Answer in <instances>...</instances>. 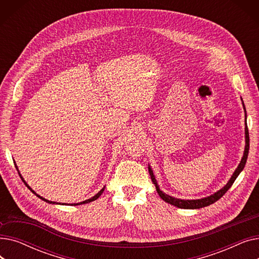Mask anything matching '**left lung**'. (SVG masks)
<instances>
[{"instance_id":"1","label":"left lung","mask_w":259,"mask_h":259,"mask_svg":"<svg viewBox=\"0 0 259 259\" xmlns=\"http://www.w3.org/2000/svg\"><path fill=\"white\" fill-rule=\"evenodd\" d=\"M247 120V119H246ZM249 147H250V138H249V130H248V126H247V122H246V148H244V153H243V156L241 158V161L240 164L238 165L237 169L235 170V172L233 173L232 178L230 179L229 183L223 188L221 189L219 192L214 193L213 195L211 196H208V197H205V198H201V199H192V200H184V199H179V198H174V197H171L165 193H162L160 191V189L156 183V180L154 178L153 175V172L151 170V168L149 167V173H150V176H151V180L153 182V184L155 185V188H156V191L158 193V195L160 196V198L162 200H165L166 202L170 203V205H173L175 207H179V208H182V209H200V208H203V207H207V206H210L212 205V203H214L215 201L219 200L221 197H223L225 195V193L228 191V190L231 188V186L233 185V183L235 182L236 178L239 175V173L242 171L244 165H246L247 162V158H248V154H249Z\"/></svg>"}]
</instances>
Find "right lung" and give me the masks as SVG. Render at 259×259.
Instances as JSON below:
<instances>
[{
    "label": "right lung",
    "mask_w": 259,
    "mask_h": 259,
    "mask_svg": "<svg viewBox=\"0 0 259 259\" xmlns=\"http://www.w3.org/2000/svg\"><path fill=\"white\" fill-rule=\"evenodd\" d=\"M20 176H21V174H20ZM21 179H22V178H21ZM23 182H24V181H23ZM24 183H25V182H24ZM25 185L29 188V190H30V191H31L32 193H34V194H35L37 197H39L40 199H43V200H45V201H47V202H50V203L52 202V201H50V200H47V199H45V198H44V197H42V196L37 195V194H36L34 191H32V189H31V188H30L28 185H27L26 183H25ZM104 190H105V188H103V189L101 190V191H100V192H99L97 195H94L93 197H91V198H89V199H87V200H85V201H81V202H79V203H72V205H73V206H77V205H83V203H88V202H90V201H93V200H95V199H98V198H99V197L102 195V193H103ZM54 203H56V202H54Z\"/></svg>",
    "instance_id": "add662e5"
}]
</instances>
